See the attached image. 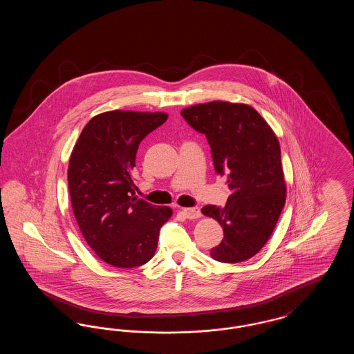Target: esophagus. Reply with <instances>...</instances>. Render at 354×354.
<instances>
[{
	"mask_svg": "<svg viewBox=\"0 0 354 354\" xmlns=\"http://www.w3.org/2000/svg\"><path fill=\"white\" fill-rule=\"evenodd\" d=\"M183 214L187 219H199L202 216V212L198 207H188L183 208Z\"/></svg>",
	"mask_w": 354,
	"mask_h": 354,
	"instance_id": "34e87169",
	"label": "esophagus"
}]
</instances>
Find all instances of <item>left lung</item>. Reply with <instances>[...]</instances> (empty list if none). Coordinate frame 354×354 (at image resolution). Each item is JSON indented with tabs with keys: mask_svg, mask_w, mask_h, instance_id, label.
<instances>
[{
	"mask_svg": "<svg viewBox=\"0 0 354 354\" xmlns=\"http://www.w3.org/2000/svg\"><path fill=\"white\" fill-rule=\"evenodd\" d=\"M180 114L205 135L215 171L227 175L231 191L223 208L212 204L202 208L203 215L218 220L224 231L211 257L221 263L245 261L266 245L286 204L277 136L266 119L244 103L208 102Z\"/></svg>",
	"mask_w": 354,
	"mask_h": 354,
	"instance_id": "obj_1",
	"label": "left lung"
}]
</instances>
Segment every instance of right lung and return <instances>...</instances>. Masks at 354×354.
Instances as JSON below:
<instances>
[{"mask_svg":"<svg viewBox=\"0 0 354 354\" xmlns=\"http://www.w3.org/2000/svg\"><path fill=\"white\" fill-rule=\"evenodd\" d=\"M166 113L114 110L90 119L68 160V192L78 227L104 263L134 268L151 260L169 207L135 196L139 143L163 124Z\"/></svg>","mask_w":354,"mask_h":354,"instance_id":"1","label":"right lung"}]
</instances>
